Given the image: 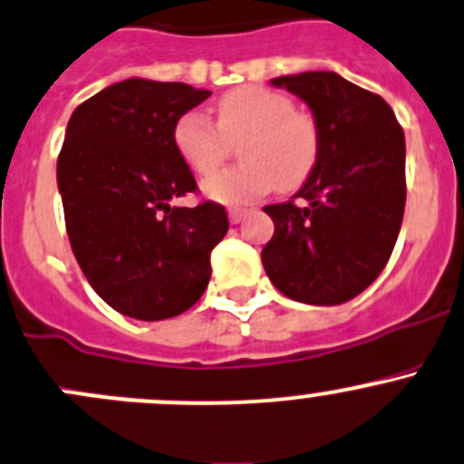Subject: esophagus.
I'll use <instances>...</instances> for the list:
<instances>
[{"instance_id": "obj_1", "label": "esophagus", "mask_w": 464, "mask_h": 464, "mask_svg": "<svg viewBox=\"0 0 464 464\" xmlns=\"http://www.w3.org/2000/svg\"><path fill=\"white\" fill-rule=\"evenodd\" d=\"M245 218H246L245 208H231V210H228V219H231V224H240Z\"/></svg>"}]
</instances>
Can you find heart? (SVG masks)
Returning <instances> with one entry per match:
<instances>
[{
	"mask_svg": "<svg viewBox=\"0 0 464 464\" xmlns=\"http://www.w3.org/2000/svg\"><path fill=\"white\" fill-rule=\"evenodd\" d=\"M240 168L204 181V192L222 204H249L276 186L295 190L313 174L319 159V129L310 115L295 111L287 94L263 85L228 90L218 102V127L199 111L183 112L172 129L179 159L197 177L219 168L228 142L241 140Z\"/></svg>",
	"mask_w": 464,
	"mask_h": 464,
	"instance_id": "b5f03b06",
	"label": "heart"
}]
</instances>
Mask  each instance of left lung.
<instances>
[{
	"label": "left lung",
	"instance_id": "left-lung-1",
	"mask_svg": "<svg viewBox=\"0 0 464 464\" xmlns=\"http://www.w3.org/2000/svg\"><path fill=\"white\" fill-rule=\"evenodd\" d=\"M272 85L310 108L319 159L290 201L263 208L274 222L263 267L290 299L344 304L376 281L397 242L406 206L403 129L383 97L335 72L278 76Z\"/></svg>",
	"mask_w": 464,
	"mask_h": 464
}]
</instances>
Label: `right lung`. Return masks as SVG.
<instances>
[{
	"mask_svg": "<svg viewBox=\"0 0 464 464\" xmlns=\"http://www.w3.org/2000/svg\"><path fill=\"white\" fill-rule=\"evenodd\" d=\"M208 97L188 83L124 79L67 122L56 179L72 251L92 290L127 317H177L210 281L227 210L215 201L169 206L197 188L172 129Z\"/></svg>",
	"mask_w": 464,
	"mask_h": 464,
	"instance_id": "right-lung-1",
	"label": "right lung"
}]
</instances>
